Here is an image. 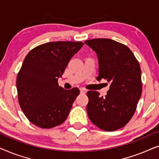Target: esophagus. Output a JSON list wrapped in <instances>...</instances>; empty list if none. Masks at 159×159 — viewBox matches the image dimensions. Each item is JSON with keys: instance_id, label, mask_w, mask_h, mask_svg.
Instances as JSON below:
<instances>
[{"instance_id": "1", "label": "esophagus", "mask_w": 159, "mask_h": 159, "mask_svg": "<svg viewBox=\"0 0 159 159\" xmlns=\"http://www.w3.org/2000/svg\"><path fill=\"white\" fill-rule=\"evenodd\" d=\"M80 93H82V94H84V93H86L87 92V90L84 88H80Z\"/></svg>"}]
</instances>
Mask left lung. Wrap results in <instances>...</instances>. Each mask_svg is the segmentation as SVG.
Returning <instances> with one entry per match:
<instances>
[{"mask_svg": "<svg viewBox=\"0 0 159 159\" xmlns=\"http://www.w3.org/2000/svg\"><path fill=\"white\" fill-rule=\"evenodd\" d=\"M84 43L97 53V80L110 82L105 97H99L97 91L87 93L89 118L105 131L120 129L132 119L142 94L140 64L129 48L115 40L96 38Z\"/></svg>", "mask_w": 159, "mask_h": 159, "instance_id": "obj_1", "label": "left lung"}]
</instances>
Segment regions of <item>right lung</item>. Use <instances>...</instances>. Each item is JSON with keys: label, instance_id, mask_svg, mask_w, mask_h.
<instances>
[{"label": "right lung", "instance_id": "1", "mask_svg": "<svg viewBox=\"0 0 159 159\" xmlns=\"http://www.w3.org/2000/svg\"><path fill=\"white\" fill-rule=\"evenodd\" d=\"M84 45L57 41L38 45L24 60L16 78L19 106L30 122L45 129L66 120L80 90H64L58 79L69 61Z\"/></svg>", "mask_w": 159, "mask_h": 159}]
</instances>
